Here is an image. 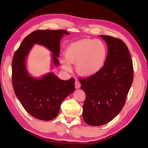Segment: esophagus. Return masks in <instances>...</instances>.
<instances>
[{"label":"esophagus","mask_w":148,"mask_h":148,"mask_svg":"<svg viewBox=\"0 0 148 148\" xmlns=\"http://www.w3.org/2000/svg\"><path fill=\"white\" fill-rule=\"evenodd\" d=\"M75 88L76 89H79L81 86V84H80L79 82H78V81H76L75 83Z\"/></svg>","instance_id":"esophagus-1"}]
</instances>
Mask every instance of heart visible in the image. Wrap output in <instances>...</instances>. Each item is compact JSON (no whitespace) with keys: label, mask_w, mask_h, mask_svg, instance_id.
Returning a JSON list of instances; mask_svg holds the SVG:
<instances>
[{"label":"heart","mask_w":148,"mask_h":148,"mask_svg":"<svg viewBox=\"0 0 148 148\" xmlns=\"http://www.w3.org/2000/svg\"><path fill=\"white\" fill-rule=\"evenodd\" d=\"M106 56V47L101 40L83 39L66 47L65 59L61 60V64L66 71L71 70V64H76L77 73L82 77H89L102 69Z\"/></svg>","instance_id":"obj_1"}]
</instances>
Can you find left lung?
I'll list each match as a JSON object with an SVG mask.
<instances>
[{
  "label": "left lung",
  "instance_id": "left-lung-1",
  "mask_svg": "<svg viewBox=\"0 0 148 148\" xmlns=\"http://www.w3.org/2000/svg\"><path fill=\"white\" fill-rule=\"evenodd\" d=\"M107 45L104 66L97 73L79 79L86 94L83 119L91 126L106 124L124 106L133 79V68L127 46L122 40L101 35Z\"/></svg>",
  "mask_w": 148,
  "mask_h": 148
}]
</instances>
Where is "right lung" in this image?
I'll use <instances>...</instances> for the list:
<instances>
[{
	"label": "right lung",
	"mask_w": 148,
	"mask_h": 148,
	"mask_svg": "<svg viewBox=\"0 0 148 148\" xmlns=\"http://www.w3.org/2000/svg\"><path fill=\"white\" fill-rule=\"evenodd\" d=\"M70 33L65 30H37L27 36L12 60V84L15 95L25 109L33 117L51 120L59 114L62 101L75 91V79L62 80L52 71L39 78L31 76L26 67L29 53L34 44L50 51L51 69L59 66L60 40Z\"/></svg>",
	"instance_id": "add662e5"
}]
</instances>
